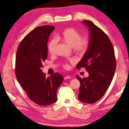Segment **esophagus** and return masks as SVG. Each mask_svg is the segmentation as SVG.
Wrapping results in <instances>:
<instances>
[{
    "label": "esophagus",
    "mask_w": 129,
    "mask_h": 129,
    "mask_svg": "<svg viewBox=\"0 0 129 129\" xmlns=\"http://www.w3.org/2000/svg\"><path fill=\"white\" fill-rule=\"evenodd\" d=\"M71 76H69V75H68V76H66L65 77H64V79L65 80H68V79H71Z\"/></svg>",
    "instance_id": "34e87169"
}]
</instances>
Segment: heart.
Wrapping results in <instances>:
<instances>
[{"instance_id": "1", "label": "heart", "mask_w": 129, "mask_h": 129, "mask_svg": "<svg viewBox=\"0 0 129 129\" xmlns=\"http://www.w3.org/2000/svg\"><path fill=\"white\" fill-rule=\"evenodd\" d=\"M56 40L72 47L74 52L82 54L86 52L90 44L89 37H81L80 33L73 28H68L64 29L56 36ZM57 42L55 40L50 41L48 44V50L51 54H54L56 48ZM73 62L72 60H70ZM65 68H68V64H65Z\"/></svg>"}]
</instances>
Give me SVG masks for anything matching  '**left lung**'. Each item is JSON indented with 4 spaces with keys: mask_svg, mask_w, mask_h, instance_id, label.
Masks as SVG:
<instances>
[{
    "mask_svg": "<svg viewBox=\"0 0 129 129\" xmlns=\"http://www.w3.org/2000/svg\"><path fill=\"white\" fill-rule=\"evenodd\" d=\"M82 23L89 31L90 44L76 68H85L89 74L81 78L78 99L85 103H93L101 98L112 81L116 69L114 50L107 35L93 22L85 20Z\"/></svg>",
    "mask_w": 129,
    "mask_h": 129,
    "instance_id": "left-lung-1",
    "label": "left lung"
}]
</instances>
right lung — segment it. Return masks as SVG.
<instances>
[{
    "mask_svg": "<svg viewBox=\"0 0 129 129\" xmlns=\"http://www.w3.org/2000/svg\"><path fill=\"white\" fill-rule=\"evenodd\" d=\"M53 26L36 27L23 38L16 56L15 74L18 82L33 102L47 106L57 101V89L64 80L59 73L46 77L41 68L47 57L49 36Z\"/></svg>",
    "mask_w": 129,
    "mask_h": 129,
    "instance_id": "1",
    "label": "right lung"
}]
</instances>
